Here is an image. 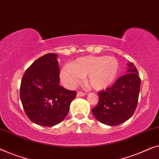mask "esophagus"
<instances>
[{"instance_id": "esophagus-1", "label": "esophagus", "mask_w": 159, "mask_h": 159, "mask_svg": "<svg viewBox=\"0 0 159 159\" xmlns=\"http://www.w3.org/2000/svg\"><path fill=\"white\" fill-rule=\"evenodd\" d=\"M85 95H86V93H84V92H81V91H78V93H77V96L79 97H84V96H85Z\"/></svg>"}]
</instances>
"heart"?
Instances as JSON below:
<instances>
[{
    "label": "heart",
    "mask_w": 159,
    "mask_h": 159,
    "mask_svg": "<svg viewBox=\"0 0 159 159\" xmlns=\"http://www.w3.org/2000/svg\"><path fill=\"white\" fill-rule=\"evenodd\" d=\"M120 63L111 56H87L66 65L60 70V79L69 88H75L86 76V83L96 90L111 86L117 79Z\"/></svg>",
    "instance_id": "b5f03b06"
}]
</instances>
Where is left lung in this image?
Listing matches in <instances>:
<instances>
[{"mask_svg": "<svg viewBox=\"0 0 159 159\" xmlns=\"http://www.w3.org/2000/svg\"><path fill=\"white\" fill-rule=\"evenodd\" d=\"M126 74L109 88L98 93L99 103L93 115L102 123L115 126L129 120L137 107L140 89L138 71L133 62L127 63Z\"/></svg>", "mask_w": 159, "mask_h": 159, "instance_id": "1", "label": "left lung"}]
</instances>
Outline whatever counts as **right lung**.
Masks as SVG:
<instances>
[{
  "label": "right lung",
  "mask_w": 159,
  "mask_h": 159,
  "mask_svg": "<svg viewBox=\"0 0 159 159\" xmlns=\"http://www.w3.org/2000/svg\"><path fill=\"white\" fill-rule=\"evenodd\" d=\"M57 54L38 58L24 73L20 87V99L26 115L34 123L52 127L68 115L76 91L60 86Z\"/></svg>",
  "instance_id": "add662e5"
}]
</instances>
